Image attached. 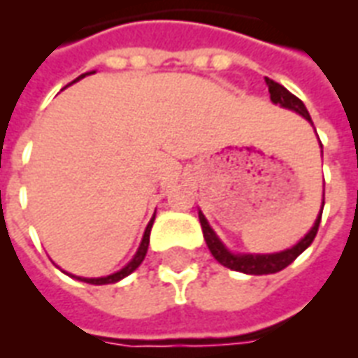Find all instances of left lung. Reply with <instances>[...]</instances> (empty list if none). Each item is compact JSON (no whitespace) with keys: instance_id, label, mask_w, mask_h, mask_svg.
Here are the masks:
<instances>
[{"instance_id":"left-lung-1","label":"left lung","mask_w":358,"mask_h":358,"mask_svg":"<svg viewBox=\"0 0 358 358\" xmlns=\"http://www.w3.org/2000/svg\"><path fill=\"white\" fill-rule=\"evenodd\" d=\"M266 83L267 89H269L271 102L280 103L282 108L294 109V111H297L299 115H303L308 122H312L310 115H308V111H306L305 108V103L301 102L299 98L295 96V94H292L288 89H284L280 83L269 80V78H266ZM199 219H201L202 234H204V239H206L208 249H210L213 258H215L221 266L229 267V269H234V271L239 273H247V275H269V273L282 271L284 267H288L289 264H292V262H294L295 258L314 241V238H316L317 234V229H320L322 213H320V217L316 219V223H314L310 232L301 239L299 243L294 245L292 249L282 250V252H275V255H232L230 250L224 249V245L219 241V238L215 236V232L210 229L206 217H204L201 212H199Z\"/></svg>"}]
</instances>
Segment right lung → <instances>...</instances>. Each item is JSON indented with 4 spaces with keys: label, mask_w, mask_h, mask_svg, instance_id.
I'll return each mask as SVG.
<instances>
[{
    "label": "right lung",
    "mask_w": 358,
    "mask_h": 358,
    "mask_svg": "<svg viewBox=\"0 0 358 358\" xmlns=\"http://www.w3.org/2000/svg\"><path fill=\"white\" fill-rule=\"evenodd\" d=\"M80 78H85V74L80 76ZM78 78V80H80ZM152 223H154V217H152V221L148 223V227H146L145 230V236H143V241H141V247L139 250H137V255L134 256V260L129 262L128 266L122 267L120 271L113 273V275H109V277H102V278H80V280H83V282H89V284H109V282H117V280H120V278L128 277L129 273L135 271L137 267L141 266V262L145 260L146 256V250H148V243H150V229H152Z\"/></svg>",
    "instance_id": "1"
}]
</instances>
